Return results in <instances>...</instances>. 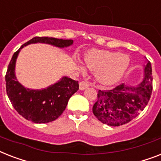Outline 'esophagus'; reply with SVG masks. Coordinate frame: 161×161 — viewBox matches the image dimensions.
Here are the masks:
<instances>
[{
  "instance_id": "1",
  "label": "esophagus",
  "mask_w": 161,
  "mask_h": 161,
  "mask_svg": "<svg viewBox=\"0 0 161 161\" xmlns=\"http://www.w3.org/2000/svg\"><path fill=\"white\" fill-rule=\"evenodd\" d=\"M88 87H89V83H87V82H85V81L79 82V88H80V90H84Z\"/></svg>"
}]
</instances>
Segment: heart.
<instances>
[{"instance_id":"1","label":"heart","mask_w":161,"mask_h":161,"mask_svg":"<svg viewBox=\"0 0 161 161\" xmlns=\"http://www.w3.org/2000/svg\"><path fill=\"white\" fill-rule=\"evenodd\" d=\"M86 64L96 73L97 80L103 85L117 83L126 73L130 58L126 54L107 50H94L86 57Z\"/></svg>"}]
</instances>
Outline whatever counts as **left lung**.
Wrapping results in <instances>:
<instances>
[{"instance_id":"1","label":"left lung","mask_w":161,"mask_h":161,"mask_svg":"<svg viewBox=\"0 0 161 161\" xmlns=\"http://www.w3.org/2000/svg\"><path fill=\"white\" fill-rule=\"evenodd\" d=\"M151 63L145 67V78L137 87L124 83L110 90H98L92 107L94 116L103 124L119 126L128 123L144 110L152 92Z\"/></svg>"}]
</instances>
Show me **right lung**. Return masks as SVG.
<instances>
[{"instance_id": "right-lung-1", "label": "right lung", "mask_w": 161, "mask_h": 161, "mask_svg": "<svg viewBox=\"0 0 161 161\" xmlns=\"http://www.w3.org/2000/svg\"><path fill=\"white\" fill-rule=\"evenodd\" d=\"M72 40H58L52 37H35L25 43L15 53L6 74V92L10 103L19 115L35 123H47L58 118L65 110L70 97L78 90V81L64 77L55 84L42 90L25 88L16 80L15 60L20 49L30 44L45 43L64 48L73 44Z\"/></svg>"}]
</instances>
